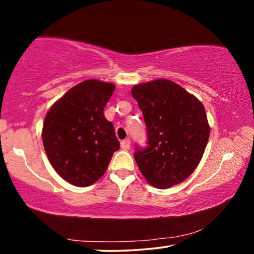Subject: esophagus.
Masks as SVG:
<instances>
[{
	"label": "esophagus",
	"mask_w": 254,
	"mask_h": 254,
	"mask_svg": "<svg viewBox=\"0 0 254 254\" xmlns=\"http://www.w3.org/2000/svg\"><path fill=\"white\" fill-rule=\"evenodd\" d=\"M121 149H124V150H128L130 148V139L129 138H126V139H124V141H121Z\"/></svg>",
	"instance_id": "esophagus-1"
}]
</instances>
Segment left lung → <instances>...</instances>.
Instances as JSON below:
<instances>
[{
  "label": "left lung",
  "mask_w": 254,
  "mask_h": 254,
  "mask_svg": "<svg viewBox=\"0 0 254 254\" xmlns=\"http://www.w3.org/2000/svg\"><path fill=\"white\" fill-rule=\"evenodd\" d=\"M131 95L146 127V145H135L139 171L159 189L183 182L196 170L209 137L203 104L179 84L164 79L136 84Z\"/></svg>",
  "instance_id": "left-lung-1"
}]
</instances>
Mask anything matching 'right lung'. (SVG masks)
Listing matches in <instances>:
<instances>
[{"instance_id": "1", "label": "right lung", "mask_w": 254, "mask_h": 254, "mask_svg": "<svg viewBox=\"0 0 254 254\" xmlns=\"http://www.w3.org/2000/svg\"><path fill=\"white\" fill-rule=\"evenodd\" d=\"M115 84L86 80L69 89L48 111L42 141L50 164L75 187L96 182L120 143L104 108Z\"/></svg>"}]
</instances>
